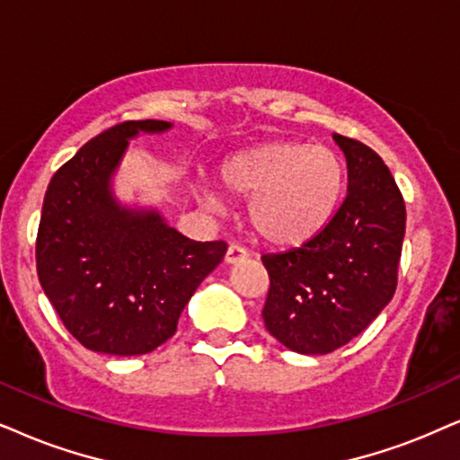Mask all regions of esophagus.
<instances>
[{
	"label": "esophagus",
	"instance_id": "1",
	"mask_svg": "<svg viewBox=\"0 0 460 460\" xmlns=\"http://www.w3.org/2000/svg\"><path fill=\"white\" fill-rule=\"evenodd\" d=\"M248 257V250L237 246V243H231L229 248H226V254H225V263L226 265H235L240 263V261H243Z\"/></svg>",
	"mask_w": 460,
	"mask_h": 460
}]
</instances>
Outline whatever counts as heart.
I'll return each mask as SVG.
<instances>
[{
    "mask_svg": "<svg viewBox=\"0 0 460 460\" xmlns=\"http://www.w3.org/2000/svg\"><path fill=\"white\" fill-rule=\"evenodd\" d=\"M344 163L333 150L290 139L243 148L220 163L218 184L229 197L248 199L252 234L273 246H297L333 217L344 193ZM203 206L217 210L210 190Z\"/></svg>",
    "mask_w": 460,
    "mask_h": 460,
    "instance_id": "heart-1",
    "label": "heart"
}]
</instances>
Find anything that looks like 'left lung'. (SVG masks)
Instances as JSON below:
<instances>
[{"mask_svg":"<svg viewBox=\"0 0 460 460\" xmlns=\"http://www.w3.org/2000/svg\"><path fill=\"white\" fill-rule=\"evenodd\" d=\"M344 150L348 193L304 246L263 254L270 293L263 321L288 350L329 354L346 346L388 305L397 288L405 203L393 173L358 139Z\"/></svg>","mask_w":460,"mask_h":460,"instance_id":"left-lung-1","label":"left lung"}]
</instances>
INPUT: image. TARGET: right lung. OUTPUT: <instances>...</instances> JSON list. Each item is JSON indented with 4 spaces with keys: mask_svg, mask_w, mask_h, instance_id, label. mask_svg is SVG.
Instances as JSON below:
<instances>
[{
    "mask_svg": "<svg viewBox=\"0 0 460 460\" xmlns=\"http://www.w3.org/2000/svg\"><path fill=\"white\" fill-rule=\"evenodd\" d=\"M170 127L153 119L110 127L46 189L38 278L66 329L93 352L136 357L159 348L226 252L223 240H189L156 210H131L114 199L110 180L129 139Z\"/></svg>",
    "mask_w": 460,
    "mask_h": 460,
    "instance_id": "obj_1",
    "label": "right lung"
}]
</instances>
